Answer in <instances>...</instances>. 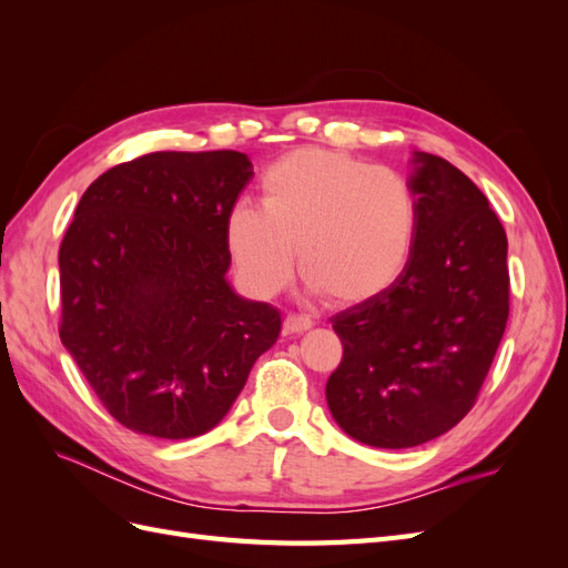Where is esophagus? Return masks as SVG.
Returning a JSON list of instances; mask_svg holds the SVG:
<instances>
[{"mask_svg": "<svg viewBox=\"0 0 568 568\" xmlns=\"http://www.w3.org/2000/svg\"><path fill=\"white\" fill-rule=\"evenodd\" d=\"M315 322L307 315H286L284 317V334H303L311 329Z\"/></svg>", "mask_w": 568, "mask_h": 568, "instance_id": "obj_1", "label": "esophagus"}]
</instances>
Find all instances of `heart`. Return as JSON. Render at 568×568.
<instances>
[{
	"instance_id": "b5f03b06",
	"label": "heart",
	"mask_w": 568,
	"mask_h": 568,
	"mask_svg": "<svg viewBox=\"0 0 568 568\" xmlns=\"http://www.w3.org/2000/svg\"><path fill=\"white\" fill-rule=\"evenodd\" d=\"M239 280L270 298L298 270L313 291L353 305L379 296L405 272L419 232V196L400 170L351 153L305 146L261 178V209L227 215Z\"/></svg>"
}]
</instances>
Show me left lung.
Listing matches in <instances>:
<instances>
[{"label":"left lung","mask_w":568,"mask_h":568,"mask_svg":"<svg viewBox=\"0 0 568 568\" xmlns=\"http://www.w3.org/2000/svg\"><path fill=\"white\" fill-rule=\"evenodd\" d=\"M419 232L405 272L332 320L341 365L326 382L336 424L374 448H415L474 407L509 317L507 234L484 192L415 151Z\"/></svg>","instance_id":"8db88e82"}]
</instances>
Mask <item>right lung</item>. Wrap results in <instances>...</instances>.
Returning <instances> with one entry per match:
<instances>
[{
	"label": "right lung",
	"instance_id": "add662e5",
	"mask_svg": "<svg viewBox=\"0 0 568 568\" xmlns=\"http://www.w3.org/2000/svg\"><path fill=\"white\" fill-rule=\"evenodd\" d=\"M251 175L239 151L146 153L97 178L65 230L59 336L136 434L211 432L280 336L277 307L225 280L227 215Z\"/></svg>",
	"mask_w": 568,
	"mask_h": 568
}]
</instances>
